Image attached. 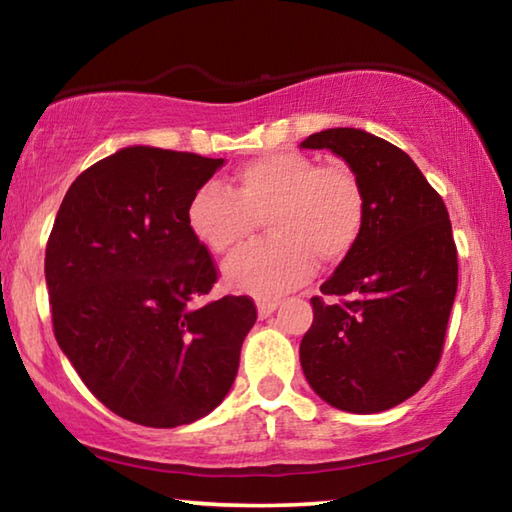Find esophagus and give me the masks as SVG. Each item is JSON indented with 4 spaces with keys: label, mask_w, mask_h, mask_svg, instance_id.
<instances>
[{
    "label": "esophagus",
    "mask_w": 512,
    "mask_h": 512,
    "mask_svg": "<svg viewBox=\"0 0 512 512\" xmlns=\"http://www.w3.org/2000/svg\"><path fill=\"white\" fill-rule=\"evenodd\" d=\"M277 305H280V300H277V298H257V314H259V318L271 316L273 311L277 309Z\"/></svg>",
    "instance_id": "esophagus-1"
}]
</instances>
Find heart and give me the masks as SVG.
<instances>
[{
  "label": "heart",
  "mask_w": 512,
  "mask_h": 512,
  "mask_svg": "<svg viewBox=\"0 0 512 512\" xmlns=\"http://www.w3.org/2000/svg\"><path fill=\"white\" fill-rule=\"evenodd\" d=\"M271 239L232 255L223 266L230 287L268 296L307 280L316 266L350 253L366 219V194L345 162L318 164L300 151H275L241 164L235 192L216 180L196 189L187 207L192 235L214 255L246 244L266 216Z\"/></svg>",
  "instance_id": "heart-1"
}]
</instances>
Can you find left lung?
Returning <instances> with one entry per match:
<instances>
[{
  "instance_id": "obj_1",
  "label": "left lung",
  "mask_w": 512,
  "mask_h": 512,
  "mask_svg": "<svg viewBox=\"0 0 512 512\" xmlns=\"http://www.w3.org/2000/svg\"><path fill=\"white\" fill-rule=\"evenodd\" d=\"M302 149H329L366 194L357 244L314 296L300 363L327 404L379 413L427 384L443 354L458 257L443 198L395 144L359 128H327Z\"/></svg>"
}]
</instances>
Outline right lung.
<instances>
[{"label": "right lung", "mask_w": 512, "mask_h": 512, "mask_svg": "<svg viewBox=\"0 0 512 512\" xmlns=\"http://www.w3.org/2000/svg\"><path fill=\"white\" fill-rule=\"evenodd\" d=\"M223 160L128 146L85 169L60 203L45 277L54 334L119 418L171 429L228 395L253 298L201 302L219 268L187 207Z\"/></svg>", "instance_id": "1"}]
</instances>
